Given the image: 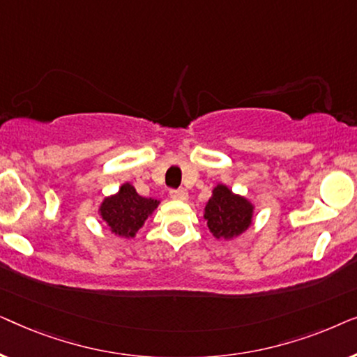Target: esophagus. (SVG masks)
Here are the masks:
<instances>
[{"mask_svg":"<svg viewBox=\"0 0 357 357\" xmlns=\"http://www.w3.org/2000/svg\"><path fill=\"white\" fill-rule=\"evenodd\" d=\"M170 198L178 199V202H187L188 199V193L185 188H178V190H170Z\"/></svg>","mask_w":357,"mask_h":357,"instance_id":"1","label":"esophagus"}]
</instances>
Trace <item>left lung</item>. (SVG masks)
Segmentation results:
<instances>
[{"label": "left lung", "mask_w": 357, "mask_h": 357, "mask_svg": "<svg viewBox=\"0 0 357 357\" xmlns=\"http://www.w3.org/2000/svg\"><path fill=\"white\" fill-rule=\"evenodd\" d=\"M203 218L214 237L231 241L252 226L253 204L241 195L232 193L226 185L219 183L204 206Z\"/></svg>", "instance_id": "left-lung-1"}]
</instances>
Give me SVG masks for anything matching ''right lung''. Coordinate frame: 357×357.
Masks as SVG:
<instances>
[{"mask_svg":"<svg viewBox=\"0 0 357 357\" xmlns=\"http://www.w3.org/2000/svg\"><path fill=\"white\" fill-rule=\"evenodd\" d=\"M159 202L136 193L131 183H123L119 192L107 197L99 208L100 218L114 234L120 237H135L146 219L154 213Z\"/></svg>","mask_w":357,"mask_h":357,"instance_id":"1","label":"right lung"}]
</instances>
